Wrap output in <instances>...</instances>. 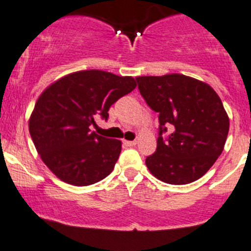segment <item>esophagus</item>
Wrapping results in <instances>:
<instances>
[{"label": "esophagus", "mask_w": 251, "mask_h": 251, "mask_svg": "<svg viewBox=\"0 0 251 251\" xmlns=\"http://www.w3.org/2000/svg\"><path fill=\"white\" fill-rule=\"evenodd\" d=\"M124 144L126 145V146H135V145L137 144L136 140H133V141H128V140H124Z\"/></svg>", "instance_id": "obj_1"}]
</instances>
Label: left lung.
<instances>
[{
    "label": "left lung",
    "mask_w": 251,
    "mask_h": 251,
    "mask_svg": "<svg viewBox=\"0 0 251 251\" xmlns=\"http://www.w3.org/2000/svg\"><path fill=\"white\" fill-rule=\"evenodd\" d=\"M139 89L158 112L157 150L146 158L150 172L170 184H188L209 171L223 152L229 118L221 98L207 83L183 74L137 76ZM173 126L167 140L166 126Z\"/></svg>",
    "instance_id": "1"
}]
</instances>
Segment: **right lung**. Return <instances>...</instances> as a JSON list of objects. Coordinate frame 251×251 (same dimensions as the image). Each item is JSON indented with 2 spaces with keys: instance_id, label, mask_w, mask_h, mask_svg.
<instances>
[{
  "instance_id": "right-lung-1",
  "label": "right lung",
  "mask_w": 251,
  "mask_h": 251,
  "mask_svg": "<svg viewBox=\"0 0 251 251\" xmlns=\"http://www.w3.org/2000/svg\"><path fill=\"white\" fill-rule=\"evenodd\" d=\"M132 76L80 70L47 86L30 114L28 127L44 165L65 183L89 186L112 172L120 140L90 131L94 118L106 120L110 106L136 88Z\"/></svg>"
}]
</instances>
